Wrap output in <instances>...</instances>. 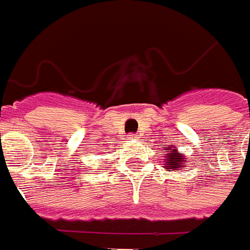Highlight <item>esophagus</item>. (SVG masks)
Segmentation results:
<instances>
[{"label": "esophagus", "mask_w": 250, "mask_h": 250, "mask_svg": "<svg viewBox=\"0 0 250 250\" xmlns=\"http://www.w3.org/2000/svg\"><path fill=\"white\" fill-rule=\"evenodd\" d=\"M128 137H129V139H130V140H132V139H136L137 135H136V133H129Z\"/></svg>", "instance_id": "34e87169"}]
</instances>
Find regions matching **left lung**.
<instances>
[{
    "mask_svg": "<svg viewBox=\"0 0 250 250\" xmlns=\"http://www.w3.org/2000/svg\"><path fill=\"white\" fill-rule=\"evenodd\" d=\"M167 161H168V169H173V170H179L183 168V164L186 158L182 157V154L177 151L176 148H170V151L167 154Z\"/></svg>",
    "mask_w": 250,
    "mask_h": 250,
    "instance_id": "8db88e82",
    "label": "left lung"
}]
</instances>
